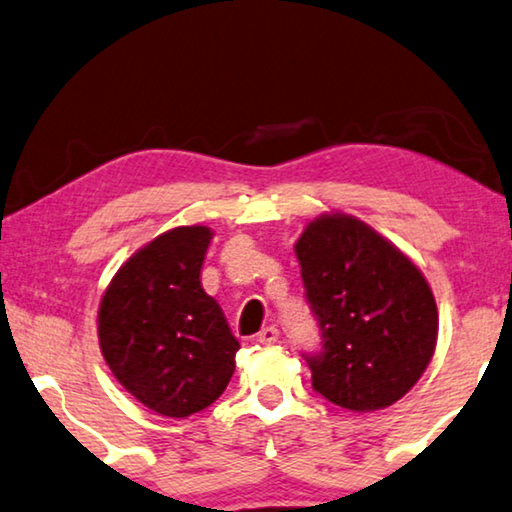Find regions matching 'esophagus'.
Returning a JSON list of instances; mask_svg holds the SVG:
<instances>
[{"instance_id":"esophagus-1","label":"esophagus","mask_w":512,"mask_h":512,"mask_svg":"<svg viewBox=\"0 0 512 512\" xmlns=\"http://www.w3.org/2000/svg\"><path fill=\"white\" fill-rule=\"evenodd\" d=\"M277 339H280V329H277L275 325H268L257 334V341L262 345H273V343H277Z\"/></svg>"}]
</instances>
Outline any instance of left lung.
I'll use <instances>...</instances> for the list:
<instances>
[{"mask_svg":"<svg viewBox=\"0 0 512 512\" xmlns=\"http://www.w3.org/2000/svg\"><path fill=\"white\" fill-rule=\"evenodd\" d=\"M296 255L323 339L305 354L314 391L357 413L395 404L436 350L438 309L420 268L348 214L311 221Z\"/></svg>","mask_w":512,"mask_h":512,"instance_id":"obj_1","label":"left lung"}]
</instances>
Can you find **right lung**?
<instances>
[{"instance_id": "right-lung-1", "label": "right lung", "mask_w": 512, "mask_h": 512, "mask_svg": "<svg viewBox=\"0 0 512 512\" xmlns=\"http://www.w3.org/2000/svg\"><path fill=\"white\" fill-rule=\"evenodd\" d=\"M212 230L183 225L155 237L112 277L99 307L103 359L137 402L187 418L219 397L239 341L201 287Z\"/></svg>"}]
</instances>
